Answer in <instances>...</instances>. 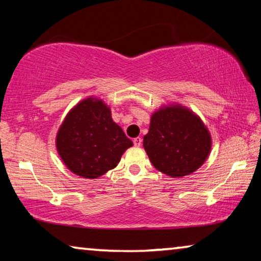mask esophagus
Here are the masks:
<instances>
[{"mask_svg": "<svg viewBox=\"0 0 261 261\" xmlns=\"http://www.w3.org/2000/svg\"><path fill=\"white\" fill-rule=\"evenodd\" d=\"M141 143H143V139L139 138V137H137V138L134 139V145H135V146H137V147H139L140 145H141Z\"/></svg>", "mask_w": 261, "mask_h": 261, "instance_id": "esophagus-1", "label": "esophagus"}]
</instances>
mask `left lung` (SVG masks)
<instances>
[{
    "instance_id": "left-lung-1",
    "label": "left lung",
    "mask_w": 261,
    "mask_h": 261,
    "mask_svg": "<svg viewBox=\"0 0 261 261\" xmlns=\"http://www.w3.org/2000/svg\"><path fill=\"white\" fill-rule=\"evenodd\" d=\"M211 144L200 118L179 106L152 115L143 143L154 168L175 178L196 171L208 156Z\"/></svg>"
}]
</instances>
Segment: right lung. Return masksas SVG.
Wrapping results in <instances>:
<instances>
[{
	"mask_svg": "<svg viewBox=\"0 0 261 261\" xmlns=\"http://www.w3.org/2000/svg\"><path fill=\"white\" fill-rule=\"evenodd\" d=\"M132 141L112 120L101 100L86 99L70 112L56 137V147L70 170L96 178L113 169Z\"/></svg>",
	"mask_w": 261,
	"mask_h": 261,
	"instance_id": "add662e5",
	"label": "right lung"
}]
</instances>
